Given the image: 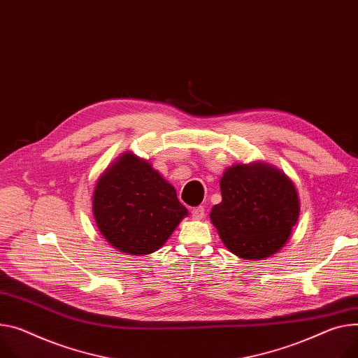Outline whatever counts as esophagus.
Instances as JSON below:
<instances>
[{
  "label": "esophagus",
  "instance_id": "obj_1",
  "mask_svg": "<svg viewBox=\"0 0 358 358\" xmlns=\"http://www.w3.org/2000/svg\"><path fill=\"white\" fill-rule=\"evenodd\" d=\"M190 213H192V217H195V219H202V217L205 216V208H203V206L194 208V209L190 210Z\"/></svg>",
  "mask_w": 358,
  "mask_h": 358
}]
</instances>
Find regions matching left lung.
I'll return each mask as SVG.
<instances>
[{"instance_id": "left-lung-1", "label": "left lung", "mask_w": 358, "mask_h": 358, "mask_svg": "<svg viewBox=\"0 0 358 358\" xmlns=\"http://www.w3.org/2000/svg\"><path fill=\"white\" fill-rule=\"evenodd\" d=\"M222 202L210 221L228 250L245 259L277 252L289 238L299 215L294 183L268 164H238L221 179Z\"/></svg>"}]
</instances>
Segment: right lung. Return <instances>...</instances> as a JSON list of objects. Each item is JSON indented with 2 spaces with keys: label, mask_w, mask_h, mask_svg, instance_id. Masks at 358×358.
I'll use <instances>...</instances> for the list:
<instances>
[{
  "label": "right lung",
  "mask_w": 358,
  "mask_h": 358,
  "mask_svg": "<svg viewBox=\"0 0 358 358\" xmlns=\"http://www.w3.org/2000/svg\"><path fill=\"white\" fill-rule=\"evenodd\" d=\"M93 213L103 236L130 255L157 251L187 215L175 187L146 160L124 153L97 180Z\"/></svg>",
  "instance_id": "add662e5"
}]
</instances>
